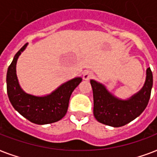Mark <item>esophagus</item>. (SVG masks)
<instances>
[{
    "label": "esophagus",
    "mask_w": 157,
    "mask_h": 157,
    "mask_svg": "<svg viewBox=\"0 0 157 157\" xmlns=\"http://www.w3.org/2000/svg\"><path fill=\"white\" fill-rule=\"evenodd\" d=\"M93 77V72L90 71H86L84 72L83 74V79L86 80V81H88L90 79H91Z\"/></svg>",
    "instance_id": "esophagus-1"
}]
</instances>
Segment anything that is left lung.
Here are the masks:
<instances>
[{
	"mask_svg": "<svg viewBox=\"0 0 157 157\" xmlns=\"http://www.w3.org/2000/svg\"><path fill=\"white\" fill-rule=\"evenodd\" d=\"M153 76L151 68L147 69L144 87L127 100L115 97L103 85L91 80L93 89L94 116L98 122L112 127H121L138 117L148 104Z\"/></svg>",
	"mask_w": 157,
	"mask_h": 157,
	"instance_id": "left-lung-1",
	"label": "left lung"
}]
</instances>
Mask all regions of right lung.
Wrapping results in <instances>:
<instances>
[{"label": "right lung", "instance_id": "obj_1", "mask_svg": "<svg viewBox=\"0 0 157 157\" xmlns=\"http://www.w3.org/2000/svg\"><path fill=\"white\" fill-rule=\"evenodd\" d=\"M27 45L25 44L17 52L8 67L6 84L9 99L19 114L34 124H46L59 121L66 115L70 97L81 82L82 78L76 77L67 81L50 94L43 97L25 93L18 84L16 75V63Z\"/></svg>", "mask_w": 157, "mask_h": 157}]
</instances>
